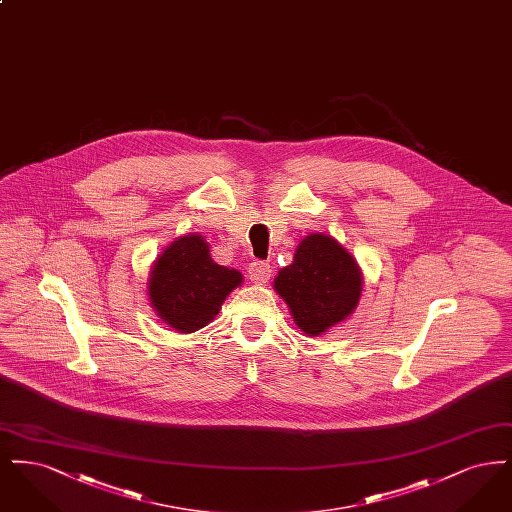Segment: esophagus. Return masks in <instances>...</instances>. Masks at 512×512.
Returning <instances> with one entry per match:
<instances>
[{"label":"esophagus","mask_w":512,"mask_h":512,"mask_svg":"<svg viewBox=\"0 0 512 512\" xmlns=\"http://www.w3.org/2000/svg\"><path fill=\"white\" fill-rule=\"evenodd\" d=\"M270 265L265 261H255L249 265V278L255 282V284H267L268 278H270Z\"/></svg>","instance_id":"esophagus-1"}]
</instances>
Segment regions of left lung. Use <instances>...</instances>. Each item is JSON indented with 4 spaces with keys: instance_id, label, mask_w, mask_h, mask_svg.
Wrapping results in <instances>:
<instances>
[{
    "instance_id": "8db88e82",
    "label": "left lung",
    "mask_w": 512,
    "mask_h": 512,
    "mask_svg": "<svg viewBox=\"0 0 512 512\" xmlns=\"http://www.w3.org/2000/svg\"><path fill=\"white\" fill-rule=\"evenodd\" d=\"M274 288L290 305L295 324L305 334L320 336L353 313L363 276L336 240L311 234L297 245L292 265L278 272Z\"/></svg>"
}]
</instances>
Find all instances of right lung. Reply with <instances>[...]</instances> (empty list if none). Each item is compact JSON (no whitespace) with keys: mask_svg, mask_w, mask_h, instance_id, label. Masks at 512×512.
I'll return each mask as SVG.
<instances>
[{"mask_svg":"<svg viewBox=\"0 0 512 512\" xmlns=\"http://www.w3.org/2000/svg\"><path fill=\"white\" fill-rule=\"evenodd\" d=\"M240 284L242 274L217 265L201 236H184L155 261L149 299L172 328L195 332L219 315L226 295Z\"/></svg>","mask_w":512,"mask_h":512,"instance_id":"add662e5","label":"right lung"}]
</instances>
